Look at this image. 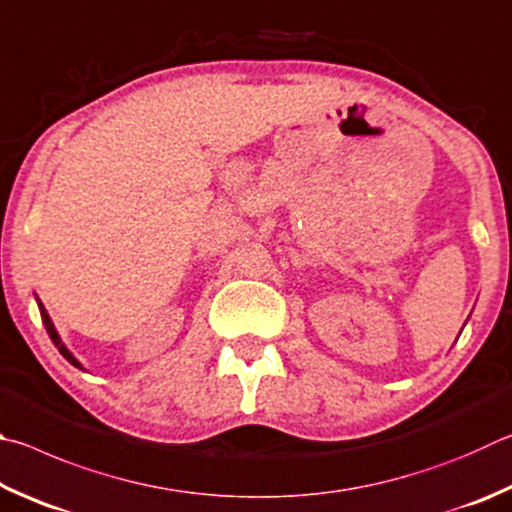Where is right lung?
I'll list each match as a JSON object with an SVG mask.
<instances>
[{
    "mask_svg": "<svg viewBox=\"0 0 512 512\" xmlns=\"http://www.w3.org/2000/svg\"><path fill=\"white\" fill-rule=\"evenodd\" d=\"M38 306H40V315H42V321H44V328H47V333H49V337H51V342L58 346V351L62 353V357H65V360H67V362H71V364H74V366H78V369H80V364H78V362L74 360V355H71V353L67 351V348H65V344H62V342H60V337H58V333H56V328H53V324H51V319H49V315H47V310H44V306H42V303H40V301H38Z\"/></svg>",
    "mask_w": 512,
    "mask_h": 512,
    "instance_id": "right-lung-1",
    "label": "right lung"
}]
</instances>
